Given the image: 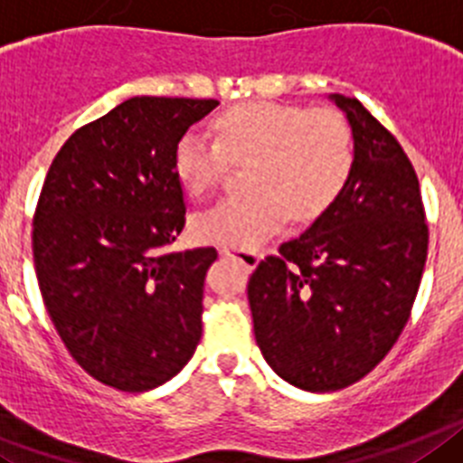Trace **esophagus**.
<instances>
[{"label":"esophagus","mask_w":463,"mask_h":463,"mask_svg":"<svg viewBox=\"0 0 463 463\" xmlns=\"http://www.w3.org/2000/svg\"><path fill=\"white\" fill-rule=\"evenodd\" d=\"M221 254L223 256H232V259H237L240 263L247 268V270H254L256 265H259L260 256L256 249H244V247H223L221 249Z\"/></svg>","instance_id":"34e87169"}]
</instances>
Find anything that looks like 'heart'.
Listing matches in <instances>:
<instances>
[{
  "label": "heart",
  "instance_id": "obj_1",
  "mask_svg": "<svg viewBox=\"0 0 463 463\" xmlns=\"http://www.w3.org/2000/svg\"><path fill=\"white\" fill-rule=\"evenodd\" d=\"M212 135L186 132L172 156L175 175L191 198L223 179L228 163H249L240 195L216 200L193 216L200 242L256 247L293 221L324 214L345 191L356 160L345 116L281 102H244L212 120Z\"/></svg>",
  "mask_w": 463,
  "mask_h": 463
}]
</instances>
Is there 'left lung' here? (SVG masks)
Instances as JSON below:
<instances>
[{
  "mask_svg": "<svg viewBox=\"0 0 463 463\" xmlns=\"http://www.w3.org/2000/svg\"><path fill=\"white\" fill-rule=\"evenodd\" d=\"M356 144L349 184L307 231L249 277L256 345L305 392L345 389L408 324L429 249L415 167L356 98L331 95Z\"/></svg>",
  "mask_w": 463,
  "mask_h": 463,
  "instance_id": "obj_1",
  "label": "left lung"
}]
</instances>
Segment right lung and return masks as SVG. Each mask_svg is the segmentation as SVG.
Masks as SVG:
<instances>
[{"label": "right lung", "mask_w": 463, "mask_h": 463, "mask_svg": "<svg viewBox=\"0 0 463 463\" xmlns=\"http://www.w3.org/2000/svg\"><path fill=\"white\" fill-rule=\"evenodd\" d=\"M216 99L130 98L79 128L51 163L32 251L55 331L88 375L148 392L203 335L214 247L167 251L186 223L175 146Z\"/></svg>", "instance_id": "1"}]
</instances>
